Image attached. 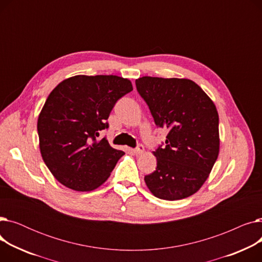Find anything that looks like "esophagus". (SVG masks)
Wrapping results in <instances>:
<instances>
[{"label": "esophagus", "mask_w": 262, "mask_h": 262, "mask_svg": "<svg viewBox=\"0 0 262 262\" xmlns=\"http://www.w3.org/2000/svg\"><path fill=\"white\" fill-rule=\"evenodd\" d=\"M143 150H144V146L142 144H138L134 148V153L136 155H140V154L143 153Z\"/></svg>", "instance_id": "esophagus-1"}]
</instances>
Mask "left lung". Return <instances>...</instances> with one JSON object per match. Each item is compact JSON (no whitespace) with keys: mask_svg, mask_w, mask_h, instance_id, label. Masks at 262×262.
Instances as JSON below:
<instances>
[{"mask_svg":"<svg viewBox=\"0 0 262 262\" xmlns=\"http://www.w3.org/2000/svg\"><path fill=\"white\" fill-rule=\"evenodd\" d=\"M137 91L157 127L167 128L166 142L154 152L157 168L144 181L161 200L194 194L208 178L219 155V115L213 102L194 81L143 76Z\"/></svg>","mask_w":262,"mask_h":262,"instance_id":"left-lung-1","label":"left lung"}]
</instances>
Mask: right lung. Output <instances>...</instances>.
<instances>
[{
  "label": "right lung",
  "instance_id": "1",
  "mask_svg": "<svg viewBox=\"0 0 262 262\" xmlns=\"http://www.w3.org/2000/svg\"><path fill=\"white\" fill-rule=\"evenodd\" d=\"M132 90L130 80L116 75H76L50 93L37 129L41 156L60 184L91 191L106 182L124 152L99 137L118 100Z\"/></svg>",
  "mask_w": 262,
  "mask_h": 262
}]
</instances>
